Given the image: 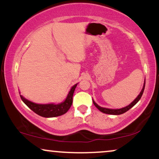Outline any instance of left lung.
Listing matches in <instances>:
<instances>
[{"label": "left lung", "instance_id": "obj_1", "mask_svg": "<svg viewBox=\"0 0 159 159\" xmlns=\"http://www.w3.org/2000/svg\"><path fill=\"white\" fill-rule=\"evenodd\" d=\"M144 88H145V80H144L143 88H142V90L140 92V93L138 94V96H137V97L134 98V101L132 102L129 104V105H127V106H125V107H122V108L111 109V108H107V107H101V106H99V105H98L97 103H96V102H95L93 99V102L95 106L97 107V108L100 111H101V112L104 113V114H111V115H120V114H124V113H125V112H126V111H129L130 108H132L133 106H134V105H135L138 102V101H139V100L140 99V98H141L142 95H143V93Z\"/></svg>", "mask_w": 159, "mask_h": 159}]
</instances>
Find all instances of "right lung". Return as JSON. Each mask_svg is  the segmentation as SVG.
Masks as SVG:
<instances>
[{
	"label": "right lung",
	"instance_id": "1",
	"mask_svg": "<svg viewBox=\"0 0 159 159\" xmlns=\"http://www.w3.org/2000/svg\"><path fill=\"white\" fill-rule=\"evenodd\" d=\"M78 84H75L71 87L70 90L68 93V95H67L64 101L58 104H37L27 99L26 98H25L21 95H20V96H21L23 102L29 108L31 109L34 112H35L36 114L46 118L55 117V116H61V115L66 114L69 111V109L70 108L71 105L72 104V96H73L74 91L75 90V87H77Z\"/></svg>",
	"mask_w": 159,
	"mask_h": 159
}]
</instances>
